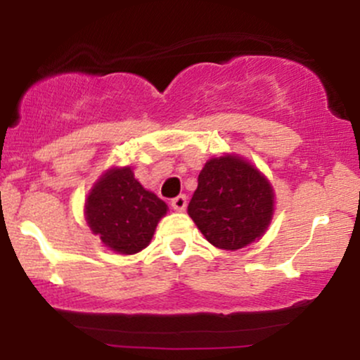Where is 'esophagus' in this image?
<instances>
[{"mask_svg": "<svg viewBox=\"0 0 360 360\" xmlns=\"http://www.w3.org/2000/svg\"><path fill=\"white\" fill-rule=\"evenodd\" d=\"M171 206L176 210V212H184L186 206H188V198H186L184 194H181V196H177L171 201Z\"/></svg>", "mask_w": 360, "mask_h": 360, "instance_id": "obj_1", "label": "esophagus"}]
</instances>
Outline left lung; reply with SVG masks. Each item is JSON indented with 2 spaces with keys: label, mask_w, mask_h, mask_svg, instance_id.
I'll return each mask as SVG.
<instances>
[{
  "label": "left lung",
  "mask_w": 360,
  "mask_h": 360,
  "mask_svg": "<svg viewBox=\"0 0 360 360\" xmlns=\"http://www.w3.org/2000/svg\"><path fill=\"white\" fill-rule=\"evenodd\" d=\"M274 188L238 154L212 157L198 176L188 214L212 245L238 250L259 240L274 217Z\"/></svg>",
  "instance_id": "8db88e82"
}]
</instances>
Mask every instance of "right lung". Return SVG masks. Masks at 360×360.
<instances>
[{"mask_svg": "<svg viewBox=\"0 0 360 360\" xmlns=\"http://www.w3.org/2000/svg\"><path fill=\"white\" fill-rule=\"evenodd\" d=\"M167 205L135 179L134 169L110 167L89 189L84 218L101 243L122 255L143 250L157 223L166 217Z\"/></svg>", "mask_w": 360, "mask_h": 360, "instance_id": "obj_1", "label": "right lung"}]
</instances>
